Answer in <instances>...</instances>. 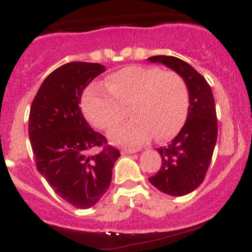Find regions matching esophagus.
Segmentation results:
<instances>
[{
	"instance_id": "obj_1",
	"label": "esophagus",
	"mask_w": 252,
	"mask_h": 252,
	"mask_svg": "<svg viewBox=\"0 0 252 252\" xmlns=\"http://www.w3.org/2000/svg\"><path fill=\"white\" fill-rule=\"evenodd\" d=\"M140 149H135V148H123L121 150L122 155H126V154H134V153H137Z\"/></svg>"
}]
</instances>
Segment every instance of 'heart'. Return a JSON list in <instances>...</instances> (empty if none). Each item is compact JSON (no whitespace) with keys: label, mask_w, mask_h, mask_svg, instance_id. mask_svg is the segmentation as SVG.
Listing matches in <instances>:
<instances>
[{"label":"heart","mask_w":252,"mask_h":252,"mask_svg":"<svg viewBox=\"0 0 252 252\" xmlns=\"http://www.w3.org/2000/svg\"><path fill=\"white\" fill-rule=\"evenodd\" d=\"M105 87L92 84L84 92L82 108L94 126L110 130L126 116L132 120L109 134L112 142L138 146L154 134L168 140L184 126L189 111V90L180 74L156 66H128L106 78Z\"/></svg>","instance_id":"heart-1"}]
</instances>
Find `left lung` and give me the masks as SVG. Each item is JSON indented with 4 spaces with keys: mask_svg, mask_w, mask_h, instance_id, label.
<instances>
[{
    "mask_svg": "<svg viewBox=\"0 0 252 252\" xmlns=\"http://www.w3.org/2000/svg\"><path fill=\"white\" fill-rule=\"evenodd\" d=\"M148 60L163 63L180 74L189 94L186 122L167 146L156 149L162 164L148 180L166 194L186 195L204 181L215 150L218 136L215 98L206 79L184 60L170 56Z\"/></svg>",
    "mask_w": 252,
    "mask_h": 252,
    "instance_id": "obj_1",
    "label": "left lung"
}]
</instances>
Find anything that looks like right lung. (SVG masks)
Wrapping results in <instances>:
<instances>
[{"mask_svg":"<svg viewBox=\"0 0 252 252\" xmlns=\"http://www.w3.org/2000/svg\"><path fill=\"white\" fill-rule=\"evenodd\" d=\"M104 71L100 63H65L43 80L31 106L28 132L37 172L77 209H90L105 194L121 156L79 106L84 90Z\"/></svg>","mask_w":252,"mask_h":252,"instance_id":"obj_1","label":"right lung"}]
</instances>
